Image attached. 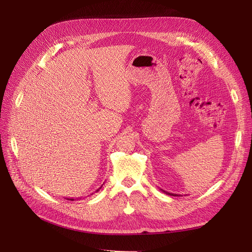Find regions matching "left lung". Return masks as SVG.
Listing matches in <instances>:
<instances>
[{
  "instance_id": "8db88e82",
  "label": "left lung",
  "mask_w": 252,
  "mask_h": 252,
  "mask_svg": "<svg viewBox=\"0 0 252 252\" xmlns=\"http://www.w3.org/2000/svg\"><path fill=\"white\" fill-rule=\"evenodd\" d=\"M162 190V191L164 192V193H166V194H168V195H171V196H179L178 194H175V193H170V192H167V191H164V190L163 189H161Z\"/></svg>"
}]
</instances>
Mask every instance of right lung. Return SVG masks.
<instances>
[{"label": "right lung", "mask_w": 252, "mask_h": 252, "mask_svg": "<svg viewBox=\"0 0 252 252\" xmlns=\"http://www.w3.org/2000/svg\"><path fill=\"white\" fill-rule=\"evenodd\" d=\"M70 201H73V200H72V199H70Z\"/></svg>", "instance_id": "add662e5"}]
</instances>
